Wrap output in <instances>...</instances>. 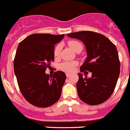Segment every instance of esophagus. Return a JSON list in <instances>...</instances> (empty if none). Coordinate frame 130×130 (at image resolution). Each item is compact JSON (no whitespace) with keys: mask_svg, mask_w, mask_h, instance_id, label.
I'll return each mask as SVG.
<instances>
[{"mask_svg":"<svg viewBox=\"0 0 130 130\" xmlns=\"http://www.w3.org/2000/svg\"><path fill=\"white\" fill-rule=\"evenodd\" d=\"M71 73H67L66 74V76H67V78H69V77L71 76Z\"/></svg>","mask_w":130,"mask_h":130,"instance_id":"esophagus-1","label":"esophagus"}]
</instances>
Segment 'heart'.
I'll return each mask as SVG.
<instances>
[{"instance_id": "1", "label": "heart", "mask_w": 130, "mask_h": 130, "mask_svg": "<svg viewBox=\"0 0 130 130\" xmlns=\"http://www.w3.org/2000/svg\"><path fill=\"white\" fill-rule=\"evenodd\" d=\"M68 45L71 49H72L74 51L77 46L81 45V44L76 41H69L68 42ZM61 50V45L60 44H58L54 49V57L57 58V57L59 56ZM76 65V63L75 62H63L60 64L59 69L65 71V72H71L74 71Z\"/></svg>"}]
</instances>
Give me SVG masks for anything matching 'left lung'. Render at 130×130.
<instances>
[{
    "label": "left lung",
    "instance_id": "1",
    "mask_svg": "<svg viewBox=\"0 0 130 130\" xmlns=\"http://www.w3.org/2000/svg\"><path fill=\"white\" fill-rule=\"evenodd\" d=\"M67 36L84 43L87 57L80 67V72L92 73L91 78L78 74L76 88L79 99L89 105L104 102L113 93L120 74L116 46L106 36L93 31H78Z\"/></svg>",
    "mask_w": 130,
    "mask_h": 130
}]
</instances>
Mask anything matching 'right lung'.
I'll return each mask as SVG.
<instances>
[{
    "label": "right lung",
    "instance_id": "add662e5",
    "mask_svg": "<svg viewBox=\"0 0 130 130\" xmlns=\"http://www.w3.org/2000/svg\"><path fill=\"white\" fill-rule=\"evenodd\" d=\"M64 36L35 34L19 44L14 59V72L23 96L34 106L49 107L60 98L66 79L65 72L57 71L52 76L45 71L54 60V45Z\"/></svg>",
    "mask_w": 130,
    "mask_h": 130
}]
</instances>
